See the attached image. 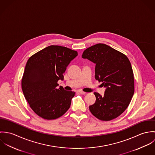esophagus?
<instances>
[{
    "instance_id": "esophagus-1",
    "label": "esophagus",
    "mask_w": 155,
    "mask_h": 155,
    "mask_svg": "<svg viewBox=\"0 0 155 155\" xmlns=\"http://www.w3.org/2000/svg\"><path fill=\"white\" fill-rule=\"evenodd\" d=\"M78 92L80 94H82V95H85L86 94V92L82 91H78Z\"/></svg>"
}]
</instances>
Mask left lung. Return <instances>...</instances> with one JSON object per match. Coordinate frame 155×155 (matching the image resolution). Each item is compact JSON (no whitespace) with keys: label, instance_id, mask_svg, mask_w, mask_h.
Segmentation results:
<instances>
[{"label":"left lung","instance_id":"1","mask_svg":"<svg viewBox=\"0 0 155 155\" xmlns=\"http://www.w3.org/2000/svg\"><path fill=\"white\" fill-rule=\"evenodd\" d=\"M82 57L95 64V78L106 88L104 96L94 92L91 113L101 120L108 121L120 116L129 106L134 93L133 68L124 54L103 44L85 49Z\"/></svg>","mask_w":155,"mask_h":155}]
</instances>
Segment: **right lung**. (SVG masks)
Wrapping results in <instances>:
<instances>
[{"mask_svg":"<svg viewBox=\"0 0 155 155\" xmlns=\"http://www.w3.org/2000/svg\"><path fill=\"white\" fill-rule=\"evenodd\" d=\"M78 52L64 46L51 45L27 61L21 81L22 92L31 109L47 120L63 116L70 108L73 91L57 88L67 67Z\"/></svg>","mask_w":155,"mask_h":155,"instance_id":"add662e5","label":"right lung"}]
</instances>
